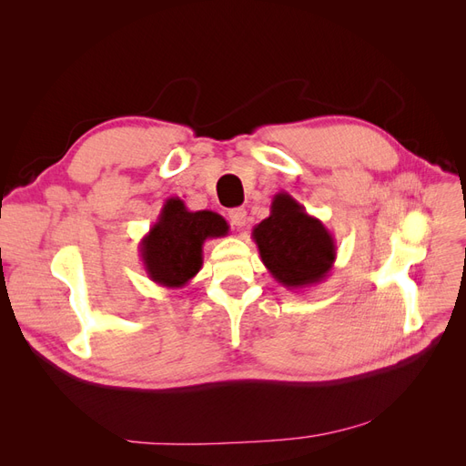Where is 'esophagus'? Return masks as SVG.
<instances>
[{
	"instance_id": "obj_1",
	"label": "esophagus",
	"mask_w": 466,
	"mask_h": 466,
	"mask_svg": "<svg viewBox=\"0 0 466 466\" xmlns=\"http://www.w3.org/2000/svg\"><path fill=\"white\" fill-rule=\"evenodd\" d=\"M229 221L235 225V228H243L247 223V209L245 208H235L229 211Z\"/></svg>"
}]
</instances>
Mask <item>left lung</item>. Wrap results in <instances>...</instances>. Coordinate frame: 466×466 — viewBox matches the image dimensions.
Returning <instances> with one entry per match:
<instances>
[{
    "label": "left lung",
    "instance_id": "left-lung-1",
    "mask_svg": "<svg viewBox=\"0 0 466 466\" xmlns=\"http://www.w3.org/2000/svg\"><path fill=\"white\" fill-rule=\"evenodd\" d=\"M252 241L268 272L288 289L301 291L320 284L336 260L332 233L288 192L274 196L270 216L255 225Z\"/></svg>",
    "mask_w": 466,
    "mask_h": 466
}]
</instances>
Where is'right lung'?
Returning <instances> with one entry per match:
<instances>
[{"mask_svg":"<svg viewBox=\"0 0 466 466\" xmlns=\"http://www.w3.org/2000/svg\"><path fill=\"white\" fill-rule=\"evenodd\" d=\"M228 233V221L216 211H190L180 198H168L157 221L139 241L144 270L157 286L185 288L200 272L204 243Z\"/></svg>","mask_w":466,"mask_h":466,"instance_id":"right-lung-1","label":"right lung"}]
</instances>
